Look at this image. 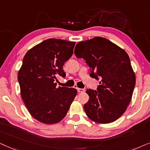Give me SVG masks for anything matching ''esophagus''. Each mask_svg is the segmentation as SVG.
<instances>
[{
  "label": "esophagus",
  "mask_w": 150,
  "mask_h": 150,
  "mask_svg": "<svg viewBox=\"0 0 150 150\" xmlns=\"http://www.w3.org/2000/svg\"><path fill=\"white\" fill-rule=\"evenodd\" d=\"M77 91H78V93H83V92H84V89L83 88H77Z\"/></svg>",
  "instance_id": "esophagus-1"
}]
</instances>
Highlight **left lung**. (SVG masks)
Listing matches in <instances>:
<instances>
[{
  "label": "left lung",
  "instance_id": "obj_1",
  "mask_svg": "<svg viewBox=\"0 0 150 150\" xmlns=\"http://www.w3.org/2000/svg\"><path fill=\"white\" fill-rule=\"evenodd\" d=\"M75 54L85 59L91 69L90 76L101 79L97 91H86L89 100L83 108L88 117L101 124L118 119L130 102L136 83L127 53L109 40L95 37L77 43Z\"/></svg>",
  "mask_w": 150,
  "mask_h": 150
}]
</instances>
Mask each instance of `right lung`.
<instances>
[{
	"label": "right lung",
	"mask_w": 150,
	"mask_h": 150,
	"mask_svg": "<svg viewBox=\"0 0 150 150\" xmlns=\"http://www.w3.org/2000/svg\"><path fill=\"white\" fill-rule=\"evenodd\" d=\"M75 42L50 38L31 48L18 74L21 95L33 118L45 124L64 118L77 91L56 87L57 76L65 77L64 63L73 54Z\"/></svg>",
	"instance_id": "add662e5"
}]
</instances>
